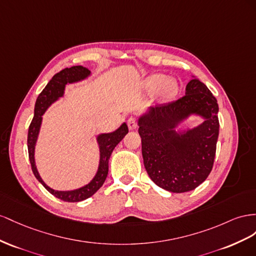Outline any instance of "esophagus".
<instances>
[{
	"mask_svg": "<svg viewBox=\"0 0 256 256\" xmlns=\"http://www.w3.org/2000/svg\"><path fill=\"white\" fill-rule=\"evenodd\" d=\"M128 126L130 130H135L137 128V120L135 116H130L128 120Z\"/></svg>",
	"mask_w": 256,
	"mask_h": 256,
	"instance_id": "obj_1",
	"label": "esophagus"
}]
</instances>
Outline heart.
<instances>
[{"label":"heart","mask_w":256,"mask_h":256,"mask_svg":"<svg viewBox=\"0 0 256 256\" xmlns=\"http://www.w3.org/2000/svg\"><path fill=\"white\" fill-rule=\"evenodd\" d=\"M147 86L149 88V90L153 92L160 90V96L165 100H170L174 98L177 96L179 90L178 84L174 80H167L166 76L160 74L150 76L147 80Z\"/></svg>","instance_id":"obj_1"}]
</instances>
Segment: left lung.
I'll return each mask as SVG.
<instances>
[{"label": "left lung", "mask_w": 256, "mask_h": 256, "mask_svg": "<svg viewBox=\"0 0 256 256\" xmlns=\"http://www.w3.org/2000/svg\"><path fill=\"white\" fill-rule=\"evenodd\" d=\"M218 106L198 79L186 84V96L156 105L138 120L144 168L156 186L172 193L192 191L212 170L218 137ZM191 113L206 118L184 136L174 126Z\"/></svg>", "instance_id": "8db88e82"}]
</instances>
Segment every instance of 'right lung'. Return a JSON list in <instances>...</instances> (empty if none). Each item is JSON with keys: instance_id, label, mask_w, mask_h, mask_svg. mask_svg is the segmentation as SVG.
Masks as SVG:
<instances>
[{"instance_id": "obj_1", "label": "right lung", "mask_w": 256, "mask_h": 256, "mask_svg": "<svg viewBox=\"0 0 256 256\" xmlns=\"http://www.w3.org/2000/svg\"><path fill=\"white\" fill-rule=\"evenodd\" d=\"M89 75H90V70L84 66H80V65H78V66H72L70 68H66L62 70L61 72H56V74L52 77V79L48 82V84L45 86V89L40 92L38 100H36L35 108H34V116L30 126H28V158H30V163H31L34 176L44 186H45V188L48 192L58 197V198H60L61 200L68 202H82L84 200L89 198V197H91L104 184L108 174V160L112 156V152L114 151L116 146L122 140V138L128 133V126L126 123H123L118 130H114V133L102 134L98 137V142L100 144V166H98V170L96 174V177L93 178V180L89 184H86L80 188L74 190V191L63 192V191H54V190L50 188L48 186L45 184V182L42 180L38 170H36L35 160H34L35 142H36V140H38V135L40 132L42 116L44 112H45L48 106L51 105V103H54L58 98L63 96L65 84L84 79Z\"/></svg>"}]
</instances>
